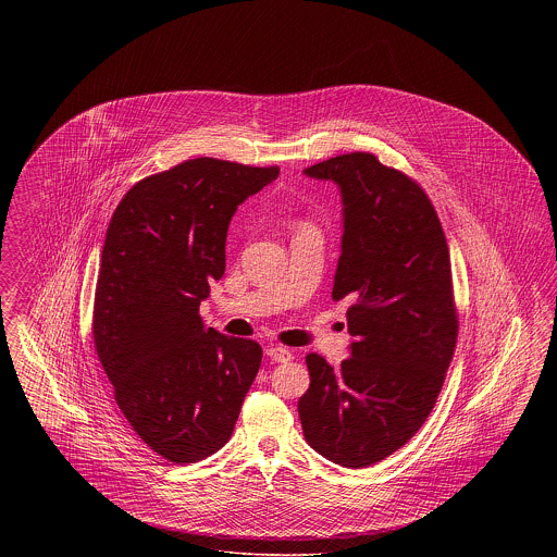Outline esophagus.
I'll return each mask as SVG.
<instances>
[{"mask_svg":"<svg viewBox=\"0 0 557 557\" xmlns=\"http://www.w3.org/2000/svg\"><path fill=\"white\" fill-rule=\"evenodd\" d=\"M267 357L271 361H275V363H286V361H290L292 352L288 348H284V346H269L267 348Z\"/></svg>","mask_w":557,"mask_h":557,"instance_id":"esophagus-1","label":"esophagus"}]
</instances>
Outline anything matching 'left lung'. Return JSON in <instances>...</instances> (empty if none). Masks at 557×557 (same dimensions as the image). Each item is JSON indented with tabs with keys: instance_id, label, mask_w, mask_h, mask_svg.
Wrapping results in <instances>:
<instances>
[{
	"instance_id": "1",
	"label": "left lung",
	"mask_w": 557,
	"mask_h": 557,
	"mask_svg": "<svg viewBox=\"0 0 557 557\" xmlns=\"http://www.w3.org/2000/svg\"><path fill=\"white\" fill-rule=\"evenodd\" d=\"M332 180L345 202L334 300H348L350 357L338 368L307 355L298 400L307 443L345 468L393 455L424 425L457 343L447 238L422 186L371 152L305 171Z\"/></svg>"
}]
</instances>
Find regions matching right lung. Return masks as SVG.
<instances>
[{
	"label": "right lung",
	"mask_w": 557,
	"mask_h": 557,
	"mask_svg": "<svg viewBox=\"0 0 557 557\" xmlns=\"http://www.w3.org/2000/svg\"><path fill=\"white\" fill-rule=\"evenodd\" d=\"M280 166L189 159L144 177L110 219L91 334L112 395L137 436L173 463L221 449L263 348L205 327L200 300L225 271L227 227Z\"/></svg>",
	"instance_id": "1"
}]
</instances>
